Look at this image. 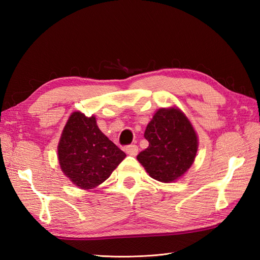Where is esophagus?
<instances>
[{
    "mask_svg": "<svg viewBox=\"0 0 260 260\" xmlns=\"http://www.w3.org/2000/svg\"><path fill=\"white\" fill-rule=\"evenodd\" d=\"M125 151H126L127 154H128V155L135 156V155H137V153H139V147H137V145H135V144L127 145L126 148H125Z\"/></svg>",
    "mask_w": 260,
    "mask_h": 260,
    "instance_id": "obj_1",
    "label": "esophagus"
}]
</instances>
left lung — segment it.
Returning <instances> with one entry per match:
<instances>
[{"label":"left lung","mask_w":260,"mask_h":260,"mask_svg":"<svg viewBox=\"0 0 260 260\" xmlns=\"http://www.w3.org/2000/svg\"><path fill=\"white\" fill-rule=\"evenodd\" d=\"M144 137L148 147L137 159L151 178L159 182L175 181L190 169L198 151V137L179 109H159L148 123Z\"/></svg>","instance_id":"1"}]
</instances>
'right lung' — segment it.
Wrapping results in <instances>:
<instances>
[{
	"label": "right lung",
	"instance_id": "obj_1",
	"mask_svg": "<svg viewBox=\"0 0 260 260\" xmlns=\"http://www.w3.org/2000/svg\"><path fill=\"white\" fill-rule=\"evenodd\" d=\"M126 154L105 136L96 118L71 114L58 145L60 168L81 189H92L109 178Z\"/></svg>",
	"mask_w": 260,
	"mask_h": 260
}]
</instances>
